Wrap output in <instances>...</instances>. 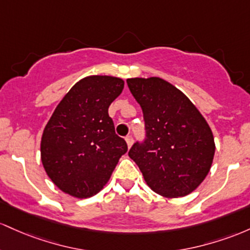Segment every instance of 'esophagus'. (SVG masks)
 <instances>
[{"label": "esophagus", "instance_id": "34e87169", "mask_svg": "<svg viewBox=\"0 0 250 250\" xmlns=\"http://www.w3.org/2000/svg\"><path fill=\"white\" fill-rule=\"evenodd\" d=\"M125 140H126V144H127V146L128 147H131V145H132V143H133V138L131 136H127L125 138Z\"/></svg>", "mask_w": 250, "mask_h": 250}]
</instances>
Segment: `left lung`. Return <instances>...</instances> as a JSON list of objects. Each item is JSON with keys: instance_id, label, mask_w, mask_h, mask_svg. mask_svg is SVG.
I'll return each mask as SVG.
<instances>
[{"instance_id": "1", "label": "left lung", "mask_w": 250, "mask_h": 250, "mask_svg": "<svg viewBox=\"0 0 250 250\" xmlns=\"http://www.w3.org/2000/svg\"><path fill=\"white\" fill-rule=\"evenodd\" d=\"M143 110L146 138L134 143L128 156L145 182L164 197H183L197 189L211 167V128L183 92L161 78L127 79Z\"/></svg>"}]
</instances>
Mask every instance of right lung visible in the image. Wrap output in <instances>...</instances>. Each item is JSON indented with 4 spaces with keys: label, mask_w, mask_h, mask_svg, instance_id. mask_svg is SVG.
<instances>
[{
    "label": "right lung",
    "mask_w": 250,
    "mask_h": 250,
    "mask_svg": "<svg viewBox=\"0 0 250 250\" xmlns=\"http://www.w3.org/2000/svg\"><path fill=\"white\" fill-rule=\"evenodd\" d=\"M124 80L91 75L78 81L62 98L44 127L41 162L61 191L92 197L108 182L127 144L114 131L108 107Z\"/></svg>",
    "instance_id": "right-lung-1"
}]
</instances>
